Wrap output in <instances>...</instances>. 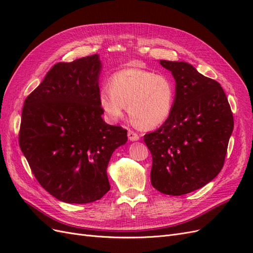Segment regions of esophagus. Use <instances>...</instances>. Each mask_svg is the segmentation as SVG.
I'll use <instances>...</instances> for the list:
<instances>
[{"label": "esophagus", "mask_w": 253, "mask_h": 253, "mask_svg": "<svg viewBox=\"0 0 253 253\" xmlns=\"http://www.w3.org/2000/svg\"><path fill=\"white\" fill-rule=\"evenodd\" d=\"M127 137H128V139L131 140V141H136V140L139 139V135L137 134V133H135L134 131H132V129H128Z\"/></svg>", "instance_id": "1"}]
</instances>
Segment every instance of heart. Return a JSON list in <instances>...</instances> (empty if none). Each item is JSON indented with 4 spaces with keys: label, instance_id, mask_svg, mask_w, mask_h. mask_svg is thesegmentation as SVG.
<instances>
[{
    "label": "heart",
    "instance_id": "1",
    "mask_svg": "<svg viewBox=\"0 0 253 253\" xmlns=\"http://www.w3.org/2000/svg\"><path fill=\"white\" fill-rule=\"evenodd\" d=\"M99 104L112 121L128 116L141 128H153L165 122L173 110L175 86L166 75L139 67H126L112 75L109 86H102Z\"/></svg>",
    "mask_w": 253,
    "mask_h": 253
}]
</instances>
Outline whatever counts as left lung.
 <instances>
[{
    "label": "left lung",
    "instance_id": "8db88e82",
    "mask_svg": "<svg viewBox=\"0 0 253 253\" xmlns=\"http://www.w3.org/2000/svg\"><path fill=\"white\" fill-rule=\"evenodd\" d=\"M160 64L176 81L175 101L164 125L143 140L152 154V186L167 195H182L204 187L223 169L233 115L217 81L187 62Z\"/></svg>",
    "mask_w": 253,
    "mask_h": 253
}]
</instances>
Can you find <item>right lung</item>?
<instances>
[{"mask_svg": "<svg viewBox=\"0 0 253 253\" xmlns=\"http://www.w3.org/2000/svg\"><path fill=\"white\" fill-rule=\"evenodd\" d=\"M97 53L51 67L24 101L19 143L36 179L57 200L88 204L111 189L113 152L127 131L105 124L99 104Z\"/></svg>", "mask_w": 253, "mask_h": 253, "instance_id": "right-lung-1", "label": "right lung"}]
</instances>
